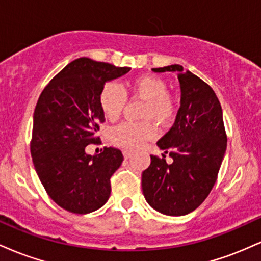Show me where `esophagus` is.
Returning a JSON list of instances; mask_svg holds the SVG:
<instances>
[{
  "instance_id": "obj_1",
  "label": "esophagus",
  "mask_w": 261,
  "mask_h": 261,
  "mask_svg": "<svg viewBox=\"0 0 261 261\" xmlns=\"http://www.w3.org/2000/svg\"><path fill=\"white\" fill-rule=\"evenodd\" d=\"M133 153H134V152L131 151V149H124V151H122V154H124V158H126V160H127V158H130L131 155H133Z\"/></svg>"
}]
</instances>
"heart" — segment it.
I'll return each mask as SVG.
<instances>
[{"label":"heart","instance_id":"heart-1","mask_svg":"<svg viewBox=\"0 0 261 261\" xmlns=\"http://www.w3.org/2000/svg\"><path fill=\"white\" fill-rule=\"evenodd\" d=\"M128 89L135 97L146 100V106L141 113V118L146 120L122 122L112 128L110 140L119 147L135 149L155 136V128L148 120L158 125H166L174 114V104L172 98L167 94V83L153 74L136 77L128 83ZM98 101L103 115L108 120L114 121L119 119L126 104V93L119 85L109 82L101 88Z\"/></svg>","mask_w":261,"mask_h":261}]
</instances>
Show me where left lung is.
Wrapping results in <instances>:
<instances>
[{"label": "left lung", "mask_w": 261, "mask_h": 261, "mask_svg": "<svg viewBox=\"0 0 261 261\" xmlns=\"http://www.w3.org/2000/svg\"><path fill=\"white\" fill-rule=\"evenodd\" d=\"M152 71L178 74L181 97L174 125L157 142L173 163L151 155L142 173L143 196L161 214L184 216L205 201L216 182L227 148L222 108L214 89L182 66Z\"/></svg>", "instance_id": "8db88e82"}]
</instances>
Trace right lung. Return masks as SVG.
Wrapping results in <instances>:
<instances>
[{"instance_id":"right-lung-1","label":"right lung","mask_w":261,"mask_h":261,"mask_svg":"<svg viewBox=\"0 0 261 261\" xmlns=\"http://www.w3.org/2000/svg\"><path fill=\"white\" fill-rule=\"evenodd\" d=\"M130 70L80 58L62 68L39 97L33 116V163L49 196L72 214H89L109 199L110 178L124 161L121 151L106 147L91 155L86 147L99 140L101 88Z\"/></svg>"}]
</instances>
